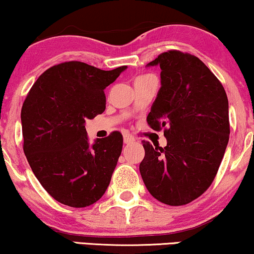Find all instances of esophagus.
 I'll return each instance as SVG.
<instances>
[{
	"label": "esophagus",
	"mask_w": 254,
	"mask_h": 254,
	"mask_svg": "<svg viewBox=\"0 0 254 254\" xmlns=\"http://www.w3.org/2000/svg\"><path fill=\"white\" fill-rule=\"evenodd\" d=\"M135 141L134 136H131L130 134H125L124 135V142L126 144H129V143H133V142Z\"/></svg>",
	"instance_id": "34e87169"
}]
</instances>
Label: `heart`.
<instances>
[{"label":"heart","instance_id":"1","mask_svg":"<svg viewBox=\"0 0 254 254\" xmlns=\"http://www.w3.org/2000/svg\"><path fill=\"white\" fill-rule=\"evenodd\" d=\"M145 77H150V76H149V75H148V76H141V77H138V78H145ZM138 78H137V79H138Z\"/></svg>","mask_w":254,"mask_h":254}]
</instances>
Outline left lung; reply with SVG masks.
I'll use <instances>...</instances> for the list:
<instances>
[{
  "instance_id": "left-lung-1",
  "label": "left lung",
  "mask_w": 254,
  "mask_h": 254,
  "mask_svg": "<svg viewBox=\"0 0 254 254\" xmlns=\"http://www.w3.org/2000/svg\"><path fill=\"white\" fill-rule=\"evenodd\" d=\"M161 67V89L148 125L164 128V148L143 141L140 172L149 193L169 206H183L211 185L227 149L230 124L225 90L192 54L168 51L147 65Z\"/></svg>"
}]
</instances>
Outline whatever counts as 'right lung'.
Segmentation results:
<instances>
[{
  "label": "right lung",
  "mask_w": 254,
  "mask_h": 254,
  "mask_svg": "<svg viewBox=\"0 0 254 254\" xmlns=\"http://www.w3.org/2000/svg\"><path fill=\"white\" fill-rule=\"evenodd\" d=\"M126 68L102 70L79 61L59 64L39 76L24 100V154L41 186L60 203L90 206L110 185L123 135L113 131L90 145L85 121L105 111L104 89Z\"/></svg>",
  "instance_id": "1"
}]
</instances>
